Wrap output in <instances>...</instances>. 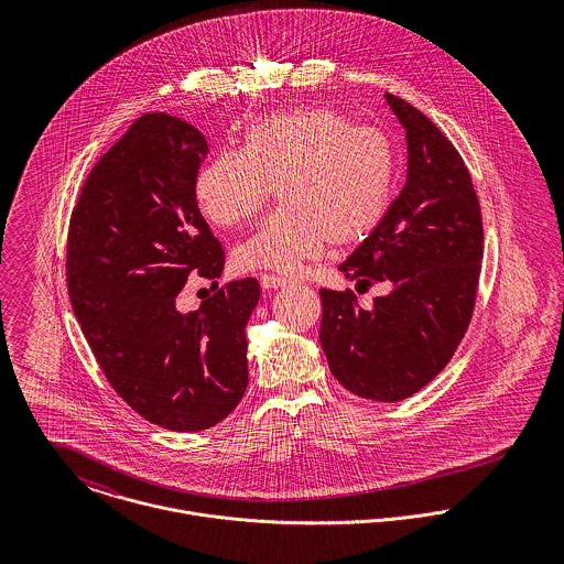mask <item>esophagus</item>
<instances>
[{
    "label": "esophagus",
    "mask_w": 564,
    "mask_h": 564,
    "mask_svg": "<svg viewBox=\"0 0 564 564\" xmlns=\"http://www.w3.org/2000/svg\"><path fill=\"white\" fill-rule=\"evenodd\" d=\"M260 284H262V289H282V286H286L289 284V280L286 278H282V275H273V273H264V275H260Z\"/></svg>",
    "instance_id": "obj_1"
}]
</instances>
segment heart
Listing matches in <instances>:
<instances>
[{"mask_svg": "<svg viewBox=\"0 0 564 564\" xmlns=\"http://www.w3.org/2000/svg\"><path fill=\"white\" fill-rule=\"evenodd\" d=\"M391 141L327 108L262 117L245 128L242 152H221L195 177L204 217L221 228L253 219L273 195L282 206L235 249L239 269L297 271L325 242L367 241L395 197Z\"/></svg>", "mask_w": 564, "mask_h": 564, "instance_id": "b5f03b06", "label": "heart"}]
</instances>
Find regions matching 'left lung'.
Returning a JSON list of instances; mask_svg holds the SVG:
<instances>
[{
  "label": "left lung",
  "instance_id": "obj_1",
  "mask_svg": "<svg viewBox=\"0 0 564 564\" xmlns=\"http://www.w3.org/2000/svg\"><path fill=\"white\" fill-rule=\"evenodd\" d=\"M405 130L408 171L382 226L338 271L356 286L384 282L369 311L351 291L322 289L319 343L332 376L354 395L402 402L452 360L471 322L482 262V215L471 175L445 134L387 93Z\"/></svg>",
  "mask_w": 564,
  "mask_h": 564
}]
</instances>
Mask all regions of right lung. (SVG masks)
<instances>
[{
  "instance_id": "obj_1",
  "label": "right lung",
  "mask_w": 564,
  "mask_h": 564,
  "mask_svg": "<svg viewBox=\"0 0 564 564\" xmlns=\"http://www.w3.org/2000/svg\"><path fill=\"white\" fill-rule=\"evenodd\" d=\"M206 154L191 123L139 117L88 173L67 241L69 300L101 371L130 408L173 432L208 430L241 402L245 325L260 297L245 278L197 311L175 306L193 271L224 273V247L195 199Z\"/></svg>"
}]
</instances>
